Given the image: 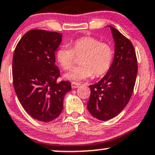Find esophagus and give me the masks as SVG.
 Segmentation results:
<instances>
[{"mask_svg": "<svg viewBox=\"0 0 155 155\" xmlns=\"http://www.w3.org/2000/svg\"><path fill=\"white\" fill-rule=\"evenodd\" d=\"M80 85V84L79 83H77V82H73L71 83V87H72V88H76V87H78Z\"/></svg>", "mask_w": 155, "mask_h": 155, "instance_id": "34e87169", "label": "esophagus"}]
</instances>
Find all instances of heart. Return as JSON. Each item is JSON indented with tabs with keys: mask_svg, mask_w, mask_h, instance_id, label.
<instances>
[{
	"mask_svg": "<svg viewBox=\"0 0 155 155\" xmlns=\"http://www.w3.org/2000/svg\"><path fill=\"white\" fill-rule=\"evenodd\" d=\"M76 56L80 57V64L66 73L64 77L79 82L91 77L93 74L96 77L105 74L111 66L114 50L110 44L101 42L95 37L83 36L76 39L71 48L62 46L56 53L57 61L64 71L72 68Z\"/></svg>",
	"mask_w": 155,
	"mask_h": 155,
	"instance_id": "heart-1",
	"label": "heart"
}]
</instances>
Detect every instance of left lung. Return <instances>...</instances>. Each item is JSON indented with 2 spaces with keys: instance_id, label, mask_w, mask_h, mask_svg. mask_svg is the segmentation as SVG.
I'll return each instance as SVG.
<instances>
[{
  "instance_id": "obj_1",
  "label": "left lung",
  "mask_w": 155,
  "mask_h": 155,
  "mask_svg": "<svg viewBox=\"0 0 155 155\" xmlns=\"http://www.w3.org/2000/svg\"><path fill=\"white\" fill-rule=\"evenodd\" d=\"M115 42L113 62L99 82L90 85L87 110L98 120L106 121L118 115L129 102L137 74V59L131 41L109 26Z\"/></svg>"
}]
</instances>
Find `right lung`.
Segmentation results:
<instances>
[{
	"label": "right lung",
	"instance_id": "1",
	"mask_svg": "<svg viewBox=\"0 0 155 155\" xmlns=\"http://www.w3.org/2000/svg\"><path fill=\"white\" fill-rule=\"evenodd\" d=\"M61 37L56 32L30 30L13 54V85L18 99L30 116L45 123L59 116L65 94L71 90L68 81L57 82L60 71L55 64V53Z\"/></svg>",
	"mask_w": 155,
	"mask_h": 155
}]
</instances>
